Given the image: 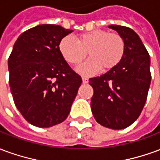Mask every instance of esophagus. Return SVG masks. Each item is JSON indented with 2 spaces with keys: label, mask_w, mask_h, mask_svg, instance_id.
Returning <instances> with one entry per match:
<instances>
[{
  "label": "esophagus",
  "mask_w": 160,
  "mask_h": 160,
  "mask_svg": "<svg viewBox=\"0 0 160 160\" xmlns=\"http://www.w3.org/2000/svg\"><path fill=\"white\" fill-rule=\"evenodd\" d=\"M82 82H83V84H87L88 83V79L86 78V77H83L82 78Z\"/></svg>",
  "instance_id": "esophagus-1"
}]
</instances>
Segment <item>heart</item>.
I'll return each mask as SVG.
<instances>
[{"label": "heart", "mask_w": 160, "mask_h": 160, "mask_svg": "<svg viewBox=\"0 0 160 160\" xmlns=\"http://www.w3.org/2000/svg\"><path fill=\"white\" fill-rule=\"evenodd\" d=\"M60 53L67 62L78 66L87 57L91 59L78 68V72L86 76L109 71L118 67L122 61L126 44L120 34L105 30H94L78 36L75 40L70 36L62 38L59 42Z\"/></svg>", "instance_id": "obj_1"}]
</instances>
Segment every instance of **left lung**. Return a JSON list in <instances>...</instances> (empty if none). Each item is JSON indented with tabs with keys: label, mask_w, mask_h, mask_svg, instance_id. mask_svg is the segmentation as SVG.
<instances>
[{
	"label": "left lung",
	"mask_w": 160,
	"mask_h": 160,
	"mask_svg": "<svg viewBox=\"0 0 160 160\" xmlns=\"http://www.w3.org/2000/svg\"><path fill=\"white\" fill-rule=\"evenodd\" d=\"M108 27L123 38L126 51L118 67L89 79L93 88L91 108L100 125L122 129L137 120L143 110L151 83L150 56L133 30L117 25Z\"/></svg>",
	"instance_id": "1"
}]
</instances>
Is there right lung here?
<instances>
[{"instance_id":"1","label":"right lung","mask_w":160,"mask_h":160,"mask_svg":"<svg viewBox=\"0 0 160 160\" xmlns=\"http://www.w3.org/2000/svg\"><path fill=\"white\" fill-rule=\"evenodd\" d=\"M73 32L39 25L23 32L8 58L9 86L16 107L29 123L49 128L66 120L82 83L60 53Z\"/></svg>"}]
</instances>
